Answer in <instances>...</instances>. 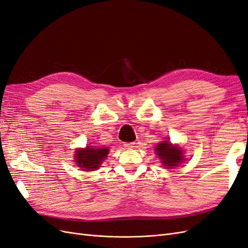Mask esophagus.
Segmentation results:
<instances>
[{
    "mask_svg": "<svg viewBox=\"0 0 248 248\" xmlns=\"http://www.w3.org/2000/svg\"><path fill=\"white\" fill-rule=\"evenodd\" d=\"M134 142H124V144L123 146L126 148V149H129V150H131V149H133L134 148Z\"/></svg>",
    "mask_w": 248,
    "mask_h": 248,
    "instance_id": "34e87169",
    "label": "esophagus"
}]
</instances>
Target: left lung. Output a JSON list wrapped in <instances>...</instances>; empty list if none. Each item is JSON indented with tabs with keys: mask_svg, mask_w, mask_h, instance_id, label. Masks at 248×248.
I'll list each match as a JSON object with an SVG mask.
<instances>
[{
	"mask_svg": "<svg viewBox=\"0 0 248 248\" xmlns=\"http://www.w3.org/2000/svg\"><path fill=\"white\" fill-rule=\"evenodd\" d=\"M156 154L161 159L164 166L172 168L179 164L183 160L182 150L179 147L172 146L169 141H163L158 143L156 147Z\"/></svg>",
	"mask_w": 248,
	"mask_h": 248,
	"instance_id": "obj_1",
	"label": "left lung"
}]
</instances>
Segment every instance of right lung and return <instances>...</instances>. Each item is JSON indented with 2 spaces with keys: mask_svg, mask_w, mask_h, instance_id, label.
<instances>
[{
  "mask_svg": "<svg viewBox=\"0 0 248 248\" xmlns=\"http://www.w3.org/2000/svg\"><path fill=\"white\" fill-rule=\"evenodd\" d=\"M108 149L101 148L95 149L87 147L86 149H79L76 153L75 161L77 165L86 171H92V169H97L101 162L107 158Z\"/></svg>",
  "mask_w": 248,
  "mask_h": 248,
  "instance_id": "add662e5",
  "label": "right lung"
}]
</instances>
